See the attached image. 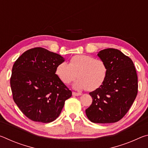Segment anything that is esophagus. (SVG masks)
I'll use <instances>...</instances> for the list:
<instances>
[{
    "mask_svg": "<svg viewBox=\"0 0 148 148\" xmlns=\"http://www.w3.org/2000/svg\"><path fill=\"white\" fill-rule=\"evenodd\" d=\"M82 94L79 93V92H72V95L73 96H79V95H81Z\"/></svg>",
    "mask_w": 148,
    "mask_h": 148,
    "instance_id": "34e87169",
    "label": "esophagus"
}]
</instances>
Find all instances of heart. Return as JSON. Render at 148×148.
<instances>
[{"label":"heart","instance_id":"1","mask_svg":"<svg viewBox=\"0 0 148 148\" xmlns=\"http://www.w3.org/2000/svg\"><path fill=\"white\" fill-rule=\"evenodd\" d=\"M56 73L62 82L68 84L78 77L73 84L77 91H94L101 87L108 76V67L101 59L87 55L72 57L69 64L62 62L57 65Z\"/></svg>","mask_w":148,"mask_h":148}]
</instances>
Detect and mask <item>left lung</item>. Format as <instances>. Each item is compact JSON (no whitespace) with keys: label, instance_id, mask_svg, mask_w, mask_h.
<instances>
[{"label":"left lung","instance_id":"1","mask_svg":"<svg viewBox=\"0 0 148 148\" xmlns=\"http://www.w3.org/2000/svg\"><path fill=\"white\" fill-rule=\"evenodd\" d=\"M97 56L106 63L108 76L101 87L89 92L92 102L86 114L95 123H115L124 117L136 99V71L132 60L118 49H102Z\"/></svg>","mask_w":148,"mask_h":148}]
</instances>
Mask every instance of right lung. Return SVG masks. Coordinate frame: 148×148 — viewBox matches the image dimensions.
Wrapping results in <instances>:
<instances>
[{"label":"right lung","mask_w":148,"mask_h":148,"mask_svg":"<svg viewBox=\"0 0 148 148\" xmlns=\"http://www.w3.org/2000/svg\"><path fill=\"white\" fill-rule=\"evenodd\" d=\"M65 59L42 47L29 49L12 67L10 86L13 99L32 121L50 123L61 114L72 91L56 74Z\"/></svg>","instance_id":"add662e5"}]
</instances>
